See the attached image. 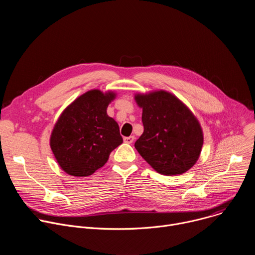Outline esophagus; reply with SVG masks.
Returning <instances> with one entry per match:
<instances>
[{"label": "esophagus", "mask_w": 255, "mask_h": 255, "mask_svg": "<svg viewBox=\"0 0 255 255\" xmlns=\"http://www.w3.org/2000/svg\"><path fill=\"white\" fill-rule=\"evenodd\" d=\"M134 139H135V137L134 136H129V137H124V142L125 143H132L133 141H134Z\"/></svg>", "instance_id": "obj_1"}]
</instances>
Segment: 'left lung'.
Listing matches in <instances>:
<instances>
[{"label":"left lung","mask_w":255,"mask_h":255,"mask_svg":"<svg viewBox=\"0 0 255 255\" xmlns=\"http://www.w3.org/2000/svg\"><path fill=\"white\" fill-rule=\"evenodd\" d=\"M142 108L143 134L134 146L157 172L177 175L198 160L203 146V132L196 117L173 95L154 92L137 95Z\"/></svg>","instance_id":"1"}]
</instances>
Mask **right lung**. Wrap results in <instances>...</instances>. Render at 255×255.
<instances>
[{"instance_id":"add662e5","label":"right lung","mask_w":255,"mask_h":255,"mask_svg":"<svg viewBox=\"0 0 255 255\" xmlns=\"http://www.w3.org/2000/svg\"><path fill=\"white\" fill-rule=\"evenodd\" d=\"M115 94L90 91L71 103L56 122L51 150L68 174L88 176L102 167L123 142L117 122L107 115Z\"/></svg>"}]
</instances>
